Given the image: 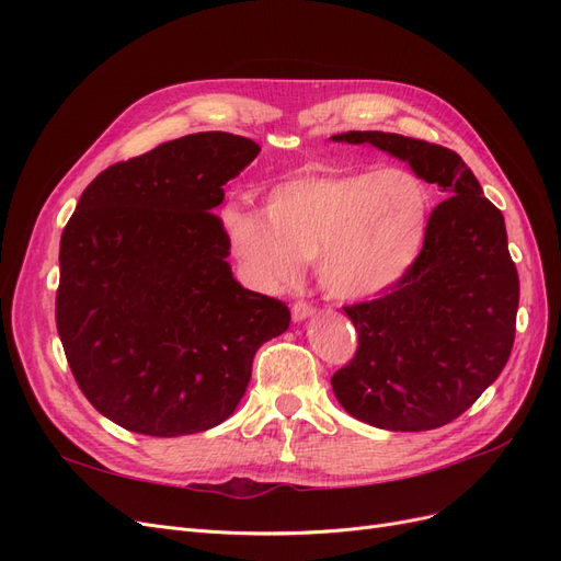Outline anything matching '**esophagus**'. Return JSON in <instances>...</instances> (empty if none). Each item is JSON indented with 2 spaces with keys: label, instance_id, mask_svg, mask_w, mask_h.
I'll return each mask as SVG.
<instances>
[{
  "label": "esophagus",
  "instance_id": "1",
  "mask_svg": "<svg viewBox=\"0 0 561 561\" xmlns=\"http://www.w3.org/2000/svg\"><path fill=\"white\" fill-rule=\"evenodd\" d=\"M313 313H316V309L311 307V304H307V301H297L295 307H293V320H295V322L307 320V318H311Z\"/></svg>",
  "mask_w": 561,
  "mask_h": 561
}]
</instances>
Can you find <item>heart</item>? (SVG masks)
I'll list each match as a JSON object with an SVG mask.
<instances>
[{
	"instance_id": "obj_1",
	"label": "heart",
	"mask_w": 561,
	"mask_h": 561,
	"mask_svg": "<svg viewBox=\"0 0 561 561\" xmlns=\"http://www.w3.org/2000/svg\"><path fill=\"white\" fill-rule=\"evenodd\" d=\"M428 222V186L400 165H307L271 186L264 213L245 203L219 210V229L252 283H287L299 260H316L320 285L342 301L393 287L419 257Z\"/></svg>"
}]
</instances>
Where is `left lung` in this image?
Here are the masks:
<instances>
[{
    "instance_id": "8db88e82",
    "label": "left lung",
    "mask_w": 561,
    "mask_h": 561,
    "mask_svg": "<svg viewBox=\"0 0 561 561\" xmlns=\"http://www.w3.org/2000/svg\"><path fill=\"white\" fill-rule=\"evenodd\" d=\"M410 163L447 198L407 274L379 299L346 307L355 358L332 377L344 410L383 431H431L461 416L511 358L519 278L501 210L456 151L396 133L348 130Z\"/></svg>"
}]
</instances>
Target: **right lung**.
<instances>
[{
  "mask_svg": "<svg viewBox=\"0 0 561 561\" xmlns=\"http://www.w3.org/2000/svg\"><path fill=\"white\" fill-rule=\"evenodd\" d=\"M260 149L231 133L184 135L83 190L60 239L56 325L81 393L116 426L154 437L219 426L254 353L290 328L283 301L233 278L213 215Z\"/></svg>",
  "mask_w": 561,
  "mask_h": 561,
  "instance_id": "add662e5",
  "label": "right lung"
}]
</instances>
